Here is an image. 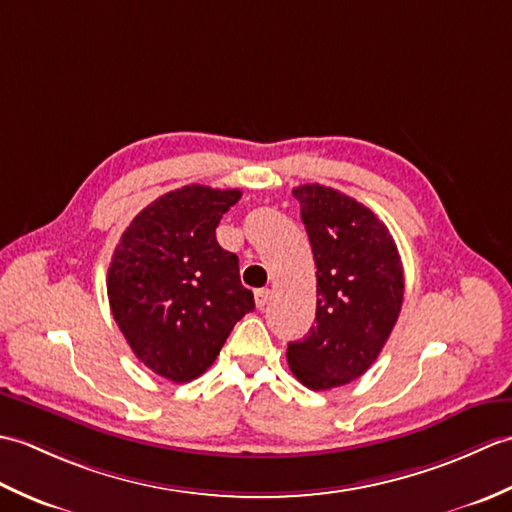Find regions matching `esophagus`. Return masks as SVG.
<instances>
[{"label":"esophagus","mask_w":512,"mask_h":512,"mask_svg":"<svg viewBox=\"0 0 512 512\" xmlns=\"http://www.w3.org/2000/svg\"><path fill=\"white\" fill-rule=\"evenodd\" d=\"M268 301H270V290L268 288H262V290L255 292V303H257L259 310H264L268 306Z\"/></svg>","instance_id":"34e87169"}]
</instances>
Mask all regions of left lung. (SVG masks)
Segmentation results:
<instances>
[{"label": "left lung", "mask_w": 512, "mask_h": 512, "mask_svg": "<svg viewBox=\"0 0 512 512\" xmlns=\"http://www.w3.org/2000/svg\"><path fill=\"white\" fill-rule=\"evenodd\" d=\"M317 266V325L288 343V365L314 391L352 383L398 321L405 277L394 237L350 195L323 184L292 189Z\"/></svg>", "instance_id": "1"}]
</instances>
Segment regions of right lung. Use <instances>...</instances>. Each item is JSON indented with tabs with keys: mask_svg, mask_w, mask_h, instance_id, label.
Returning <instances> with one entry per match:
<instances>
[{
	"mask_svg": "<svg viewBox=\"0 0 512 512\" xmlns=\"http://www.w3.org/2000/svg\"><path fill=\"white\" fill-rule=\"evenodd\" d=\"M237 189L189 184L140 211L118 242L107 297L132 352L151 372L189 383L220 354L233 325L255 310L239 259L217 244Z\"/></svg>",
	"mask_w": 512,
	"mask_h": 512,
	"instance_id": "obj_1",
	"label": "right lung"
}]
</instances>
